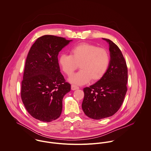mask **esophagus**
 Returning a JSON list of instances; mask_svg holds the SVG:
<instances>
[{
  "label": "esophagus",
  "instance_id": "1",
  "mask_svg": "<svg viewBox=\"0 0 151 151\" xmlns=\"http://www.w3.org/2000/svg\"><path fill=\"white\" fill-rule=\"evenodd\" d=\"M78 89H79V88L78 86H77L76 85H71V89L72 91H75V90H77Z\"/></svg>",
  "mask_w": 151,
  "mask_h": 151
}]
</instances>
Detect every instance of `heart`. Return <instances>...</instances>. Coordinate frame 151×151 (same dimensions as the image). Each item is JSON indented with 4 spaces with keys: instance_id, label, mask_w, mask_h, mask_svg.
<instances>
[{
    "instance_id": "heart-1",
    "label": "heart",
    "mask_w": 151,
    "mask_h": 151,
    "mask_svg": "<svg viewBox=\"0 0 151 151\" xmlns=\"http://www.w3.org/2000/svg\"><path fill=\"white\" fill-rule=\"evenodd\" d=\"M110 63V56L106 50L87 42L73 46L70 55L62 54L59 58V64L63 72L70 76L80 66L81 70L73 75L69 81L82 85L91 79L100 80L106 73Z\"/></svg>"
}]
</instances>
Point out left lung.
<instances>
[{
	"label": "left lung",
	"instance_id": "obj_1",
	"mask_svg": "<svg viewBox=\"0 0 151 151\" xmlns=\"http://www.w3.org/2000/svg\"><path fill=\"white\" fill-rule=\"evenodd\" d=\"M110 60L105 75L96 83L83 89L82 107L89 118L100 120L114 115L120 108L126 92L128 69L120 48L109 39Z\"/></svg>",
	"mask_w": 151,
	"mask_h": 151
}]
</instances>
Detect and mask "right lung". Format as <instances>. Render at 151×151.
<instances>
[{"label": "right lung", "instance_id": "right-lung-1", "mask_svg": "<svg viewBox=\"0 0 151 151\" xmlns=\"http://www.w3.org/2000/svg\"><path fill=\"white\" fill-rule=\"evenodd\" d=\"M72 40L45 35L37 38L27 55L22 82L21 97L34 119L51 122L60 117L62 99L70 91L60 72L59 52Z\"/></svg>", "mask_w": 151, "mask_h": 151}]
</instances>
